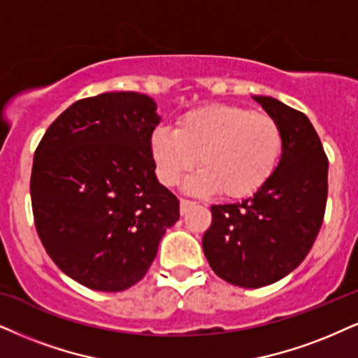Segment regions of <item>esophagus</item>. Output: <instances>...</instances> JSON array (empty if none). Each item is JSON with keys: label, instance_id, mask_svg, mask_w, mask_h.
I'll list each match as a JSON object with an SVG mask.
<instances>
[{"label": "esophagus", "instance_id": "obj_1", "mask_svg": "<svg viewBox=\"0 0 358 358\" xmlns=\"http://www.w3.org/2000/svg\"><path fill=\"white\" fill-rule=\"evenodd\" d=\"M194 206L192 201H187V199H180V214H186L189 209Z\"/></svg>", "mask_w": 358, "mask_h": 358}]
</instances>
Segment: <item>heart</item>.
I'll list each match as a JSON object with an SVG mask.
<instances>
[{
	"label": "heart",
	"mask_w": 358,
	"mask_h": 358,
	"mask_svg": "<svg viewBox=\"0 0 358 358\" xmlns=\"http://www.w3.org/2000/svg\"><path fill=\"white\" fill-rule=\"evenodd\" d=\"M149 149L157 178L166 186L178 184L199 157L201 171L186 182L189 192L219 191L227 199H242L260 191L275 172L282 132L267 114L213 104L187 111L178 129L156 127Z\"/></svg>",
	"instance_id": "obj_1"
}]
</instances>
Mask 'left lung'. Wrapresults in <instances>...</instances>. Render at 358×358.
Segmentation results:
<instances>
[{
	"mask_svg": "<svg viewBox=\"0 0 358 358\" xmlns=\"http://www.w3.org/2000/svg\"><path fill=\"white\" fill-rule=\"evenodd\" d=\"M282 132V156L268 182L236 204L213 206L202 249L229 284L259 289L284 279L306 259L324 220L329 161L301 111L271 96H252Z\"/></svg>",
	"mask_w": 358,
	"mask_h": 358,
	"instance_id": "obj_1",
	"label": "left lung"
}]
</instances>
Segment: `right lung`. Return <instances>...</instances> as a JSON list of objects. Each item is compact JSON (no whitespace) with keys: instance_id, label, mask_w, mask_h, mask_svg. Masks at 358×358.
Wrapping results in <instances>:
<instances>
[{"instance_id":"add662e5","label":"right lung","mask_w":358,"mask_h":358,"mask_svg":"<svg viewBox=\"0 0 358 358\" xmlns=\"http://www.w3.org/2000/svg\"><path fill=\"white\" fill-rule=\"evenodd\" d=\"M156 109L131 91L76 101L34 152L39 239L66 275L92 290L121 292L143 279L179 220L178 197L157 180L149 149Z\"/></svg>"}]
</instances>
